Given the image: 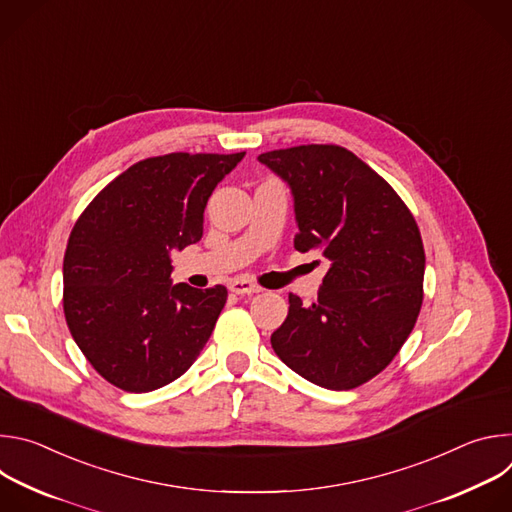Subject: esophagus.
Instances as JSON below:
<instances>
[{
  "instance_id": "34e87169",
  "label": "esophagus",
  "mask_w": 512,
  "mask_h": 512,
  "mask_svg": "<svg viewBox=\"0 0 512 512\" xmlns=\"http://www.w3.org/2000/svg\"><path fill=\"white\" fill-rule=\"evenodd\" d=\"M229 287L233 294H239V296H253L261 291V287L249 279H235V281H231Z\"/></svg>"
}]
</instances>
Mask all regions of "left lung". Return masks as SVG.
Masks as SVG:
<instances>
[{
  "label": "left lung",
  "mask_w": 512,
  "mask_h": 512,
  "mask_svg": "<svg viewBox=\"0 0 512 512\" xmlns=\"http://www.w3.org/2000/svg\"><path fill=\"white\" fill-rule=\"evenodd\" d=\"M259 162L294 194V247L330 261L316 304L289 294L271 346L318 387H360L395 358L421 310L425 251L415 218L387 180L340 145L273 150Z\"/></svg>",
  "instance_id": "8db88e82"
}]
</instances>
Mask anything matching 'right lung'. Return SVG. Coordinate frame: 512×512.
Segmentation results:
<instances>
[{
    "label": "right lung",
    "mask_w": 512,
    "mask_h": 512,
    "mask_svg": "<svg viewBox=\"0 0 512 512\" xmlns=\"http://www.w3.org/2000/svg\"><path fill=\"white\" fill-rule=\"evenodd\" d=\"M239 154L133 164L85 208L64 253V318L93 369L127 393L182 377L227 304V287L172 283V251L202 239L206 202Z\"/></svg>",
    "instance_id": "add662e5"
}]
</instances>
